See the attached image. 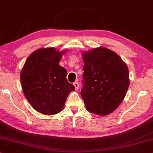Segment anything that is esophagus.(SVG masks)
Segmentation results:
<instances>
[{
	"instance_id": "34e87169",
	"label": "esophagus",
	"mask_w": 153,
	"mask_h": 153,
	"mask_svg": "<svg viewBox=\"0 0 153 153\" xmlns=\"http://www.w3.org/2000/svg\"><path fill=\"white\" fill-rule=\"evenodd\" d=\"M73 85H74V86L75 87V89H76V90H78V89H79V83L78 82H75L73 83Z\"/></svg>"
}]
</instances>
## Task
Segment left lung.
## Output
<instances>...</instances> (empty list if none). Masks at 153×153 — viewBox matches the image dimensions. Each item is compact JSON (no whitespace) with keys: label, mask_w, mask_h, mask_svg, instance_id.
<instances>
[{"label":"left lung","mask_w":153,"mask_h":153,"mask_svg":"<svg viewBox=\"0 0 153 153\" xmlns=\"http://www.w3.org/2000/svg\"><path fill=\"white\" fill-rule=\"evenodd\" d=\"M84 73L81 96L86 109L98 115H106L125 99L129 85V70L115 52L95 48L82 54Z\"/></svg>","instance_id":"1"}]
</instances>
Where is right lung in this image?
Masks as SVG:
<instances>
[{
  "label": "right lung",
  "mask_w": 153,
  "mask_h": 153,
  "mask_svg": "<svg viewBox=\"0 0 153 153\" xmlns=\"http://www.w3.org/2000/svg\"><path fill=\"white\" fill-rule=\"evenodd\" d=\"M64 52L45 48L28 56L21 72L24 94L33 108L44 115H54L62 111L67 97L75 90L68 82L67 71L59 63Z\"/></svg>",
  "instance_id": "1"
}]
</instances>
